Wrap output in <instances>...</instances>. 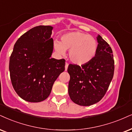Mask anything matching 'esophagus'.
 <instances>
[{
	"mask_svg": "<svg viewBox=\"0 0 132 132\" xmlns=\"http://www.w3.org/2000/svg\"><path fill=\"white\" fill-rule=\"evenodd\" d=\"M68 67H69V63L66 62V63H65V71L67 70Z\"/></svg>",
	"mask_w": 132,
	"mask_h": 132,
	"instance_id": "obj_1",
	"label": "esophagus"
}]
</instances>
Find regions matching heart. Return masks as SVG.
<instances>
[{
  "instance_id": "obj_1",
  "label": "heart",
  "mask_w": 132,
  "mask_h": 132,
  "mask_svg": "<svg viewBox=\"0 0 132 132\" xmlns=\"http://www.w3.org/2000/svg\"><path fill=\"white\" fill-rule=\"evenodd\" d=\"M61 42H54V47L59 54L69 53L70 61L75 64L82 65L89 63L95 57L98 50V42L93 36L79 31H71L63 34Z\"/></svg>"
}]
</instances>
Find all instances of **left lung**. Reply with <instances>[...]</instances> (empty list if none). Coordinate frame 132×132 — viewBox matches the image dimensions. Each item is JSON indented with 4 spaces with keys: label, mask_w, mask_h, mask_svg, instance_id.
I'll return each instance as SVG.
<instances>
[{
    "label": "left lung",
    "mask_w": 132,
    "mask_h": 132,
    "mask_svg": "<svg viewBox=\"0 0 132 132\" xmlns=\"http://www.w3.org/2000/svg\"><path fill=\"white\" fill-rule=\"evenodd\" d=\"M98 50L95 57L82 65L70 64L69 94L75 103L94 105L103 97L113 78L114 62L111 47L103 38L97 37Z\"/></svg>",
    "instance_id": "8db88e82"
}]
</instances>
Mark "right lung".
Segmentation results:
<instances>
[{"instance_id":"obj_1","label":"right lung","mask_w":132,"mask_h":132,"mask_svg":"<svg viewBox=\"0 0 132 132\" xmlns=\"http://www.w3.org/2000/svg\"><path fill=\"white\" fill-rule=\"evenodd\" d=\"M53 27L39 26L20 37L10 58L13 87L19 97L29 102L45 100L54 81L65 70V61L51 58Z\"/></svg>"}]
</instances>
